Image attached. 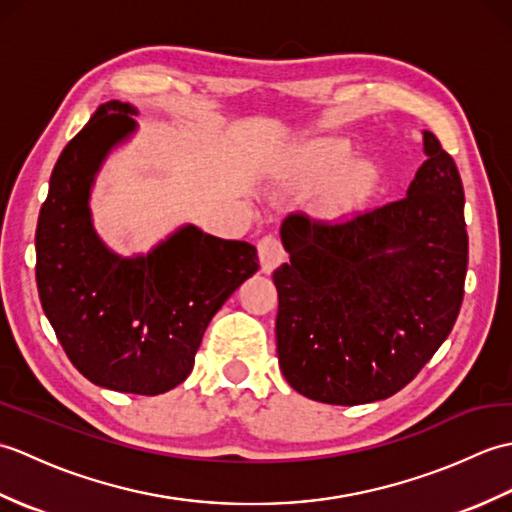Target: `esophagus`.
<instances>
[{"label": "esophagus", "mask_w": 512, "mask_h": 512, "mask_svg": "<svg viewBox=\"0 0 512 512\" xmlns=\"http://www.w3.org/2000/svg\"><path fill=\"white\" fill-rule=\"evenodd\" d=\"M257 250H259V264H262V270L266 275L273 273V270L286 259L284 246H281L279 239H275L273 235H266L259 239Z\"/></svg>", "instance_id": "obj_1"}]
</instances>
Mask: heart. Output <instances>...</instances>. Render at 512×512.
<instances>
[{"instance_id":"heart-1","label":"heart","mask_w":512,"mask_h":512,"mask_svg":"<svg viewBox=\"0 0 512 512\" xmlns=\"http://www.w3.org/2000/svg\"><path fill=\"white\" fill-rule=\"evenodd\" d=\"M352 143L347 138H317L301 145L292 156V171L295 176L308 182H319L339 173L347 162L352 160ZM376 182V173L369 165H356L345 171L341 180L323 198L321 209L330 217H341L356 209L372 191Z\"/></svg>"}]
</instances>
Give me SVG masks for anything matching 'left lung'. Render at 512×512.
<instances>
[{
  "mask_svg": "<svg viewBox=\"0 0 512 512\" xmlns=\"http://www.w3.org/2000/svg\"><path fill=\"white\" fill-rule=\"evenodd\" d=\"M407 195L325 224L290 213L275 270L277 356L310 400L363 405L411 383L453 330L469 235L458 167L431 132Z\"/></svg>",
  "mask_w": 512,
  "mask_h": 512,
  "instance_id": "obj_1",
  "label": "left lung"
}]
</instances>
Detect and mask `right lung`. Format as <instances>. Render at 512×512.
Wrapping results in <instances>:
<instances>
[{"label":"right lung","mask_w":512,"mask_h":512,"mask_svg":"<svg viewBox=\"0 0 512 512\" xmlns=\"http://www.w3.org/2000/svg\"><path fill=\"white\" fill-rule=\"evenodd\" d=\"M134 105L107 101L50 176L35 248L43 312L94 385L156 396L191 374L206 325L259 268L257 248L187 224L123 257L94 231L90 195L107 154L136 132Z\"/></svg>","instance_id":"obj_1"}]
</instances>
